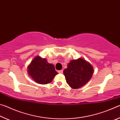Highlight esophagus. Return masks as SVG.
<instances>
[{
    "label": "esophagus",
    "instance_id": "obj_1",
    "mask_svg": "<svg viewBox=\"0 0 120 120\" xmlns=\"http://www.w3.org/2000/svg\"><path fill=\"white\" fill-rule=\"evenodd\" d=\"M58 72L59 73H60V74H62V73H63V70H59V71H58Z\"/></svg>",
    "mask_w": 120,
    "mask_h": 120
}]
</instances>
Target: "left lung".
Returning a JSON list of instances; mask_svg holds the SVG:
<instances>
[{"mask_svg": "<svg viewBox=\"0 0 120 120\" xmlns=\"http://www.w3.org/2000/svg\"><path fill=\"white\" fill-rule=\"evenodd\" d=\"M94 72L92 65L82 58L72 60L64 71L66 82L73 89L80 88L92 78Z\"/></svg>", "mask_w": 120, "mask_h": 120, "instance_id": "8db88e82", "label": "left lung"}]
</instances>
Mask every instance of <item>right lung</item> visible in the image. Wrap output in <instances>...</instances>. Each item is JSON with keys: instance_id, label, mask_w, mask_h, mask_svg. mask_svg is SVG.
I'll use <instances>...</instances> for the list:
<instances>
[{"instance_id": "obj_1", "label": "right lung", "mask_w": 120, "mask_h": 120, "mask_svg": "<svg viewBox=\"0 0 120 120\" xmlns=\"http://www.w3.org/2000/svg\"><path fill=\"white\" fill-rule=\"evenodd\" d=\"M27 72L34 82L45 85L52 82L58 73L53 64L48 63L45 58L36 56L27 67Z\"/></svg>"}]
</instances>
